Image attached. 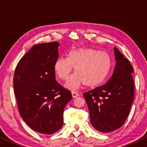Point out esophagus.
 Here are the masks:
<instances>
[{
  "label": "esophagus",
  "instance_id": "34e87169",
  "mask_svg": "<svg viewBox=\"0 0 147 147\" xmlns=\"http://www.w3.org/2000/svg\"><path fill=\"white\" fill-rule=\"evenodd\" d=\"M71 94H72V96H73V98H75V97L78 96V93L76 92H74V91H72Z\"/></svg>",
  "mask_w": 147,
  "mask_h": 147
}]
</instances>
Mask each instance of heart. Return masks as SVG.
Returning <instances> with one entry per match:
<instances>
[{
	"instance_id": "b5f03b06",
	"label": "heart",
	"mask_w": 147,
	"mask_h": 147,
	"mask_svg": "<svg viewBox=\"0 0 147 147\" xmlns=\"http://www.w3.org/2000/svg\"><path fill=\"white\" fill-rule=\"evenodd\" d=\"M74 68L75 74L66 87L77 90L83 85L95 87L103 82L111 69L110 57L106 53L92 48H78L70 52L67 57H60L54 64L56 76L62 81L69 79Z\"/></svg>"
}]
</instances>
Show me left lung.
<instances>
[{
    "instance_id": "8db88e82",
    "label": "left lung",
    "mask_w": 147,
    "mask_h": 147,
    "mask_svg": "<svg viewBox=\"0 0 147 147\" xmlns=\"http://www.w3.org/2000/svg\"><path fill=\"white\" fill-rule=\"evenodd\" d=\"M114 52L116 65L110 80L83 94L91 124L103 133L115 131L124 124L134 99V68L116 47Z\"/></svg>"
}]
</instances>
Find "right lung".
I'll use <instances>...</instances> for the list:
<instances>
[{
	"label": "right lung",
	"instance_id": "obj_1",
	"mask_svg": "<svg viewBox=\"0 0 147 147\" xmlns=\"http://www.w3.org/2000/svg\"><path fill=\"white\" fill-rule=\"evenodd\" d=\"M59 45L58 42L34 45L18 62L13 80L21 117L42 134L61 129L64 108L72 99L71 91L55 80Z\"/></svg>",
	"mask_w": 147,
	"mask_h": 147
}]
</instances>
